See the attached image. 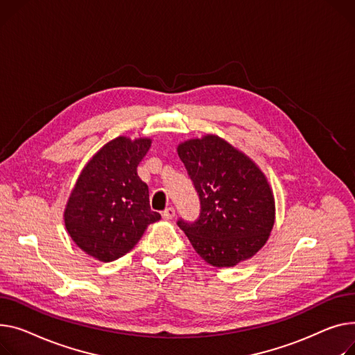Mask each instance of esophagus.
<instances>
[{
    "instance_id": "34e87169",
    "label": "esophagus",
    "mask_w": 355,
    "mask_h": 355,
    "mask_svg": "<svg viewBox=\"0 0 355 355\" xmlns=\"http://www.w3.org/2000/svg\"><path fill=\"white\" fill-rule=\"evenodd\" d=\"M174 217H175V209L173 207H168V208H165L162 211V218L164 220H173Z\"/></svg>"
}]
</instances>
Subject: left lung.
Here are the masks:
<instances>
[{
  "label": "left lung",
  "instance_id": "8db88e82",
  "mask_svg": "<svg viewBox=\"0 0 355 355\" xmlns=\"http://www.w3.org/2000/svg\"><path fill=\"white\" fill-rule=\"evenodd\" d=\"M177 153L201 202L196 223H177L197 254L218 268L254 257L275 223L274 194L264 173L216 134L187 139Z\"/></svg>",
  "mask_w": 355,
  "mask_h": 355
}]
</instances>
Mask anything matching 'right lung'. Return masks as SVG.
<instances>
[{
  "instance_id": "add662e5",
  "label": "right lung",
  "mask_w": 355,
  "mask_h": 355,
  "mask_svg": "<svg viewBox=\"0 0 355 355\" xmlns=\"http://www.w3.org/2000/svg\"><path fill=\"white\" fill-rule=\"evenodd\" d=\"M153 139L120 135L85 164L68 197L64 224L77 247L110 263L130 252L147 227L161 220L150 208L148 187L137 167Z\"/></svg>"
}]
</instances>
